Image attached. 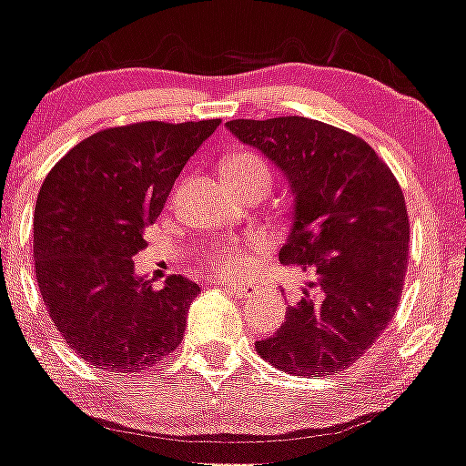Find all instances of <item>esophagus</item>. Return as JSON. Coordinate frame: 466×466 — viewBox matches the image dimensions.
Segmentation results:
<instances>
[{"mask_svg":"<svg viewBox=\"0 0 466 466\" xmlns=\"http://www.w3.org/2000/svg\"><path fill=\"white\" fill-rule=\"evenodd\" d=\"M220 286H225V289L229 290V293L238 295V298H248V295L255 293V286L252 284H237V281H223Z\"/></svg>","mask_w":466,"mask_h":466,"instance_id":"obj_1","label":"esophagus"}]
</instances>
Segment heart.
<instances>
[{"label": "heart", "mask_w": 466, "mask_h": 466, "mask_svg": "<svg viewBox=\"0 0 466 466\" xmlns=\"http://www.w3.org/2000/svg\"><path fill=\"white\" fill-rule=\"evenodd\" d=\"M225 180H250V177H266L270 180V173L268 167L261 162L257 155L250 153H238L225 162ZM263 248V238L255 237L246 243H216V246L207 248L203 261L214 266L216 270L225 272V275H232V272L243 270L248 263L252 261V257L257 255Z\"/></svg>", "instance_id": "1"}]
</instances>
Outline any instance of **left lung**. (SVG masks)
<instances>
[{
    "instance_id": "1",
    "label": "left lung",
    "mask_w": 466,
    "mask_h": 466,
    "mask_svg": "<svg viewBox=\"0 0 466 466\" xmlns=\"http://www.w3.org/2000/svg\"><path fill=\"white\" fill-rule=\"evenodd\" d=\"M225 126L289 180L293 218L279 261L309 275L302 299L257 351L295 377L342 372L377 342L401 298L410 238L401 187L372 146L336 126L307 116Z\"/></svg>"
}]
</instances>
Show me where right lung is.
<instances>
[{
	"label": "right lung",
	"instance_id": "add662e5",
	"mask_svg": "<svg viewBox=\"0 0 466 466\" xmlns=\"http://www.w3.org/2000/svg\"><path fill=\"white\" fill-rule=\"evenodd\" d=\"M220 119L142 121L98 130L45 177L33 214V259L54 327L89 365L148 372L177 350L198 284L135 275L144 229Z\"/></svg>",
	"mask_w": 466,
	"mask_h": 466
}]
</instances>
